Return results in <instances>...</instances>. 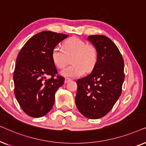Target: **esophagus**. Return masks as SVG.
<instances>
[{
  "label": "esophagus",
  "instance_id": "34e87169",
  "mask_svg": "<svg viewBox=\"0 0 146 146\" xmlns=\"http://www.w3.org/2000/svg\"><path fill=\"white\" fill-rule=\"evenodd\" d=\"M70 81H71V79H70V78H65V80H64V82L66 84V83H68V82H69Z\"/></svg>",
  "mask_w": 146,
  "mask_h": 146
}]
</instances>
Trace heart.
<instances>
[{"label":"heart","instance_id":"heart-1","mask_svg":"<svg viewBox=\"0 0 146 146\" xmlns=\"http://www.w3.org/2000/svg\"><path fill=\"white\" fill-rule=\"evenodd\" d=\"M72 57L71 63L73 65L60 72L62 76L80 77L84 74L86 70L91 71L96 64L98 53L94 46L88 45L77 37L66 40L63 44L62 48L56 46L51 53L52 61L59 69L63 68L67 64L68 59Z\"/></svg>","mask_w":146,"mask_h":146}]
</instances>
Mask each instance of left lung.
<instances>
[{
    "label": "left lung",
    "instance_id": "1",
    "mask_svg": "<svg viewBox=\"0 0 146 146\" xmlns=\"http://www.w3.org/2000/svg\"><path fill=\"white\" fill-rule=\"evenodd\" d=\"M88 40L96 49L97 62L89 75L76 80L75 102L84 116L99 119L112 109L120 96L124 64L119 49L109 38L92 35Z\"/></svg>",
    "mask_w": 146,
    "mask_h": 146
}]
</instances>
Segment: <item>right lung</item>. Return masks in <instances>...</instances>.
<instances>
[{
    "mask_svg": "<svg viewBox=\"0 0 146 146\" xmlns=\"http://www.w3.org/2000/svg\"><path fill=\"white\" fill-rule=\"evenodd\" d=\"M68 36L43 31L31 37L18 54L14 72L15 94L23 110L33 117L44 116L52 108L55 93L64 83L51 59L53 48ZM52 76L50 79L47 77Z\"/></svg>",
    "mask_w": 146,
    "mask_h": 146,
    "instance_id": "add662e5",
    "label": "right lung"
}]
</instances>
